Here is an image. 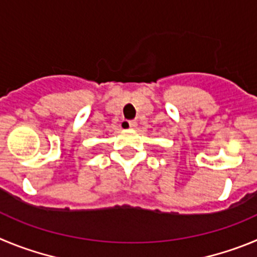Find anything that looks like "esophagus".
<instances>
[{
    "instance_id": "obj_1",
    "label": "esophagus",
    "mask_w": 257,
    "mask_h": 257,
    "mask_svg": "<svg viewBox=\"0 0 257 257\" xmlns=\"http://www.w3.org/2000/svg\"><path fill=\"white\" fill-rule=\"evenodd\" d=\"M121 125H123L124 128H125V126H128L129 129H134L136 126H137V121H136V120H129V121H124Z\"/></svg>"
}]
</instances>
